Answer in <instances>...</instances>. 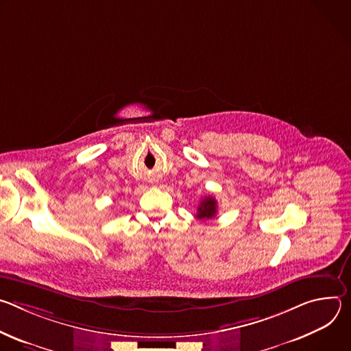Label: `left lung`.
<instances>
[{
  "label": "left lung",
  "instance_id": "left-lung-1",
  "mask_svg": "<svg viewBox=\"0 0 351 351\" xmlns=\"http://www.w3.org/2000/svg\"><path fill=\"white\" fill-rule=\"evenodd\" d=\"M217 199L213 195H207L206 198H203L202 202H199L198 207H197V215L195 218L199 221H204V219H211L217 215Z\"/></svg>",
  "mask_w": 351,
  "mask_h": 351
}]
</instances>
